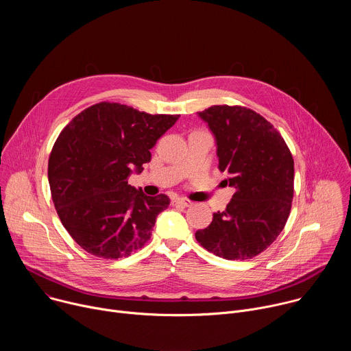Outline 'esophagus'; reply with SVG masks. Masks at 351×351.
Masks as SVG:
<instances>
[{
    "label": "esophagus",
    "mask_w": 351,
    "mask_h": 351,
    "mask_svg": "<svg viewBox=\"0 0 351 351\" xmlns=\"http://www.w3.org/2000/svg\"><path fill=\"white\" fill-rule=\"evenodd\" d=\"M173 204L175 206H182V207H190L191 206V202L187 198H175L173 199Z\"/></svg>",
    "instance_id": "1"
}]
</instances>
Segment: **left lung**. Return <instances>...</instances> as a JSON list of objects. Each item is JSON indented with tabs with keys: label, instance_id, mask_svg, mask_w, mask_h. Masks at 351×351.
Masks as SVG:
<instances>
[{
	"label": "left lung",
	"instance_id": "obj_1",
	"mask_svg": "<svg viewBox=\"0 0 351 351\" xmlns=\"http://www.w3.org/2000/svg\"><path fill=\"white\" fill-rule=\"evenodd\" d=\"M217 141L219 171L236 191L197 241L225 260H248L283 230L294 190V162L280 133L260 114L240 106L198 112Z\"/></svg>",
	"mask_w": 351,
	"mask_h": 351
}]
</instances>
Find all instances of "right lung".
Listing matches in <instances>:
<instances>
[{"mask_svg": "<svg viewBox=\"0 0 351 351\" xmlns=\"http://www.w3.org/2000/svg\"><path fill=\"white\" fill-rule=\"evenodd\" d=\"M178 119L98 103L60 133L48 160L49 189L64 228L88 254L128 257L152 237L169 197L145 195L128 179L143 171L149 149Z\"/></svg>", "mask_w": 351, "mask_h": 351, "instance_id": "right-lung-1", "label": "right lung"}]
</instances>
